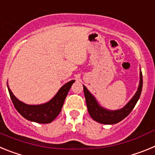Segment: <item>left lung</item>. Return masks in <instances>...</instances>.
<instances>
[{
  "label": "left lung",
  "instance_id": "1",
  "mask_svg": "<svg viewBox=\"0 0 155 155\" xmlns=\"http://www.w3.org/2000/svg\"><path fill=\"white\" fill-rule=\"evenodd\" d=\"M140 84L135 95L123 109L116 111H109L100 107L97 103L96 100L94 99L91 93L87 91L85 86L83 85L87 111H88L91 118L96 122H98V123L102 124H117V123L124 120V118H126L131 113V111L133 110L134 106L136 105L138 99L140 96V94H141L142 87H143V78H142L141 72L140 74Z\"/></svg>",
  "mask_w": 155,
  "mask_h": 155
}]
</instances>
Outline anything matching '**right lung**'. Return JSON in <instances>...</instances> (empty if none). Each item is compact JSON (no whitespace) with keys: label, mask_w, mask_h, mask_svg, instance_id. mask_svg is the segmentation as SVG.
I'll use <instances>...</instances> for the list:
<instances>
[{"label":"right lung","mask_w":155,"mask_h":155,"mask_svg":"<svg viewBox=\"0 0 155 155\" xmlns=\"http://www.w3.org/2000/svg\"><path fill=\"white\" fill-rule=\"evenodd\" d=\"M74 82V81H71L64 84L53 99L47 103L39 105H29L20 102L8 86V89L14 106L24 118L38 124H50L61 113L64 100Z\"/></svg>","instance_id":"right-lung-1"}]
</instances>
